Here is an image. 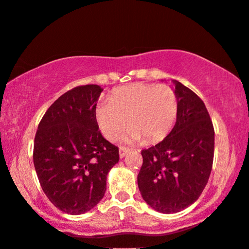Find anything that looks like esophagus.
Listing matches in <instances>:
<instances>
[{
	"instance_id": "1",
	"label": "esophagus",
	"mask_w": 249,
	"mask_h": 249,
	"mask_svg": "<svg viewBox=\"0 0 249 249\" xmlns=\"http://www.w3.org/2000/svg\"><path fill=\"white\" fill-rule=\"evenodd\" d=\"M128 152H129V149H127V148H120V150H119V157L121 159L124 158L125 156H127Z\"/></svg>"
}]
</instances>
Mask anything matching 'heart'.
<instances>
[{
    "label": "heart",
    "mask_w": 249,
    "mask_h": 249,
    "mask_svg": "<svg viewBox=\"0 0 249 249\" xmlns=\"http://www.w3.org/2000/svg\"><path fill=\"white\" fill-rule=\"evenodd\" d=\"M178 112V99L166 84L136 83L113 91L109 100L101 101L95 118L106 139L116 140L129 124L124 140L158 142L174 127Z\"/></svg>",
    "instance_id": "b5f03b06"
}]
</instances>
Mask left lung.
I'll return each mask as SVG.
<instances>
[{"mask_svg": "<svg viewBox=\"0 0 249 249\" xmlns=\"http://www.w3.org/2000/svg\"><path fill=\"white\" fill-rule=\"evenodd\" d=\"M178 112L161 142L141 151L138 174L142 198L158 212L178 213L196 201L209 181L214 158V127L201 98L173 80Z\"/></svg>", "mask_w": 249, "mask_h": 249, "instance_id": "left-lung-1", "label": "left lung"}]
</instances>
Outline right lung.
<instances>
[{"instance_id": "add662e5", "label": "right lung", "mask_w": 249, "mask_h": 249, "mask_svg": "<svg viewBox=\"0 0 249 249\" xmlns=\"http://www.w3.org/2000/svg\"><path fill=\"white\" fill-rule=\"evenodd\" d=\"M98 85L78 86L53 104L40 120L33 160L40 186L57 209L79 215L95 207L106 192L119 149L103 137L95 118Z\"/></svg>"}]
</instances>
